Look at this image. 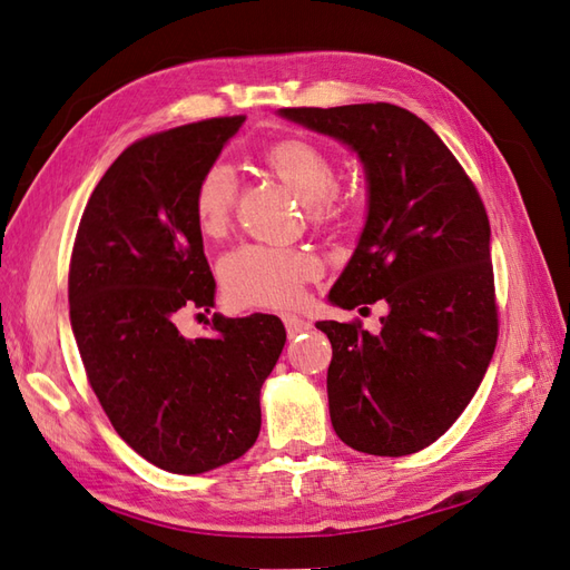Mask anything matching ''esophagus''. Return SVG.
Here are the masks:
<instances>
[{
	"mask_svg": "<svg viewBox=\"0 0 570 570\" xmlns=\"http://www.w3.org/2000/svg\"><path fill=\"white\" fill-rule=\"evenodd\" d=\"M284 325H286L288 337H298V334L308 332L313 327L311 323H305V320L298 315H284Z\"/></svg>",
	"mask_w": 570,
	"mask_h": 570,
	"instance_id": "obj_1",
	"label": "esophagus"
}]
</instances>
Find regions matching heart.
<instances>
[{"instance_id": "b5f03b06", "label": "heart", "mask_w": 570, "mask_h": 570, "mask_svg": "<svg viewBox=\"0 0 570 570\" xmlns=\"http://www.w3.org/2000/svg\"><path fill=\"white\" fill-rule=\"evenodd\" d=\"M267 168L288 189L308 202V214L320 224L334 222L348 209V199L340 193L337 160L323 146L308 139H282L265 151ZM238 197L236 173L224 160H214L202 170L195 185L193 209L197 228L216 238L228 228ZM323 274V265L313 253L288 250L262 243L233 247L218 262V276L230 303L240 308H286L301 301L308 282Z\"/></svg>"}]
</instances>
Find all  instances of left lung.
<instances>
[{"instance_id": "obj_1", "label": "left lung", "mask_w": 570, "mask_h": 570, "mask_svg": "<svg viewBox=\"0 0 570 570\" xmlns=\"http://www.w3.org/2000/svg\"><path fill=\"white\" fill-rule=\"evenodd\" d=\"M361 156L368 222L330 291L340 308L387 303L381 332L325 320L330 419L358 452L402 458L438 441L470 404L499 340L489 216L433 129L392 104L282 108Z\"/></svg>"}]
</instances>
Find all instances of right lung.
Instances as JSON below:
<instances>
[{"mask_svg":"<svg viewBox=\"0 0 570 570\" xmlns=\"http://www.w3.org/2000/svg\"><path fill=\"white\" fill-rule=\"evenodd\" d=\"M245 115L173 127L129 144L96 185L69 259V317L89 385L122 441L173 474L238 460L262 424L259 387L279 358V317L207 320L214 305L193 195Z\"/></svg>","mask_w":570,"mask_h":570,"instance_id":"obj_1","label":"right lung"}]
</instances>
